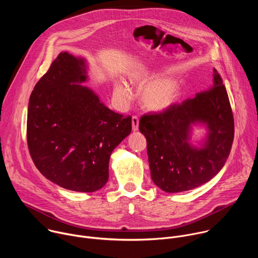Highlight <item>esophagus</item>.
Masks as SVG:
<instances>
[{
    "label": "esophagus",
    "instance_id": "esophagus-1",
    "mask_svg": "<svg viewBox=\"0 0 258 258\" xmlns=\"http://www.w3.org/2000/svg\"><path fill=\"white\" fill-rule=\"evenodd\" d=\"M132 125H133V131L134 132L139 130V117L137 115H134L132 117Z\"/></svg>",
    "mask_w": 258,
    "mask_h": 258
}]
</instances>
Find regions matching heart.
I'll return each mask as SVG.
<instances>
[{
    "label": "heart",
    "instance_id": "1",
    "mask_svg": "<svg viewBox=\"0 0 258 258\" xmlns=\"http://www.w3.org/2000/svg\"><path fill=\"white\" fill-rule=\"evenodd\" d=\"M134 83L140 87L146 86L142 93L143 105L151 111H162L170 107L178 98V85L171 79H158L155 76L134 78ZM115 92L123 98L130 97V91L121 83L115 85Z\"/></svg>",
    "mask_w": 258,
    "mask_h": 258
}]
</instances>
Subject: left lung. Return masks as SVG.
<instances>
[{
  "label": "left lung",
  "instance_id": "1",
  "mask_svg": "<svg viewBox=\"0 0 258 258\" xmlns=\"http://www.w3.org/2000/svg\"><path fill=\"white\" fill-rule=\"evenodd\" d=\"M203 123L209 135L201 149L189 143L190 125ZM140 132L147 140L151 177L167 193L197 188L225 165L234 141V116L223 80L213 69L209 90L164 111L144 114Z\"/></svg>",
  "mask_w": 258,
  "mask_h": 258
}]
</instances>
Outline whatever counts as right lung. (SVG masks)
I'll return each instance as SVG.
<instances>
[{"instance_id": "right-lung-1", "label": "right lung", "mask_w": 258, "mask_h": 258, "mask_svg": "<svg viewBox=\"0 0 258 258\" xmlns=\"http://www.w3.org/2000/svg\"><path fill=\"white\" fill-rule=\"evenodd\" d=\"M85 60L61 52L30 95L26 137L31 159L58 186L95 192L109 176V159L131 134L123 117L100 102L89 88Z\"/></svg>"}]
</instances>
